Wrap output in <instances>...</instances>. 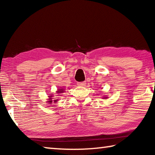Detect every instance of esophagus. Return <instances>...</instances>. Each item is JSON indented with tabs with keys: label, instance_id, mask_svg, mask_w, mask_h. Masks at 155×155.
<instances>
[{
	"label": "esophagus",
	"instance_id": "obj_1",
	"mask_svg": "<svg viewBox=\"0 0 155 155\" xmlns=\"http://www.w3.org/2000/svg\"><path fill=\"white\" fill-rule=\"evenodd\" d=\"M85 84H86L85 82H78V83H77V85H78V86H81V87H83V86H85Z\"/></svg>",
	"mask_w": 155,
	"mask_h": 155
}]
</instances>
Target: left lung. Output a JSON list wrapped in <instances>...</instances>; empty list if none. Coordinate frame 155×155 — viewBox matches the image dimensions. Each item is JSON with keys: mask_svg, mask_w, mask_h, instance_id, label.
Returning <instances> with one entry per match:
<instances>
[{"mask_svg": "<svg viewBox=\"0 0 155 155\" xmlns=\"http://www.w3.org/2000/svg\"><path fill=\"white\" fill-rule=\"evenodd\" d=\"M107 98V97H104V98Z\"/></svg>", "mask_w": 155, "mask_h": 155, "instance_id": "8db88e82", "label": "left lung"}]
</instances>
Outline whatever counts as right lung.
<instances>
[{"label": "right lung", "instance_id": "1", "mask_svg": "<svg viewBox=\"0 0 155 155\" xmlns=\"http://www.w3.org/2000/svg\"><path fill=\"white\" fill-rule=\"evenodd\" d=\"M65 90H64V89H58V90L57 91V94H59V93H64V91ZM52 95H51L49 96V99H48V101H47L48 102V103H48V104H52V102H54V103H56V102L57 101V100H54L53 101H52Z\"/></svg>", "mask_w": 155, "mask_h": 155}]
</instances>
